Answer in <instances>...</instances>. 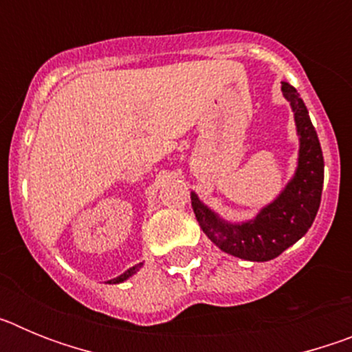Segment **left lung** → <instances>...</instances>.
Returning a JSON list of instances; mask_svg holds the SVG:
<instances>
[{"label":"left lung","instance_id":"1","mask_svg":"<svg viewBox=\"0 0 352 352\" xmlns=\"http://www.w3.org/2000/svg\"><path fill=\"white\" fill-rule=\"evenodd\" d=\"M284 98L291 104L300 138L298 167L284 190L259 213L245 222H229L190 192L195 219L204 234L226 254L264 263L278 257L307 234L321 204L324 158L307 105L289 82H282Z\"/></svg>","mask_w":352,"mask_h":352}]
</instances>
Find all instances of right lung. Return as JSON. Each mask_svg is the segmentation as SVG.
I'll list each match as a JSON object with an SVG mask.
<instances>
[{"label":"right lung","instance_id":"add662e5","mask_svg":"<svg viewBox=\"0 0 352 352\" xmlns=\"http://www.w3.org/2000/svg\"><path fill=\"white\" fill-rule=\"evenodd\" d=\"M141 268H142V263L135 264V266H132V268H129V270H126V272L123 273V275L116 276V278H113V280H109L107 284H121V282L129 280L130 276H132V275H135V273H138L139 270H141Z\"/></svg>","mask_w":352,"mask_h":352}]
</instances>
